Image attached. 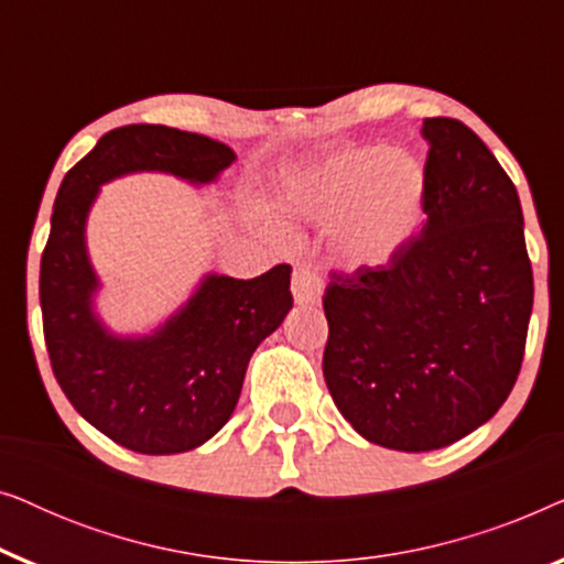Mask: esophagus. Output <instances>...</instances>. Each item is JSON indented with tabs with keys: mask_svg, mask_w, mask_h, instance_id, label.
I'll return each instance as SVG.
<instances>
[{
	"mask_svg": "<svg viewBox=\"0 0 564 564\" xmlns=\"http://www.w3.org/2000/svg\"><path fill=\"white\" fill-rule=\"evenodd\" d=\"M292 295H295L297 305L318 303L323 295L321 274L311 267H297L295 272H292Z\"/></svg>",
	"mask_w": 564,
	"mask_h": 564,
	"instance_id": "esophagus-1",
	"label": "esophagus"
}]
</instances>
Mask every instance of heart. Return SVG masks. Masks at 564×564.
Returning a JSON list of instances; mask_svg holds the SVG:
<instances>
[{
    "label": "heart",
    "instance_id": "heart-1",
    "mask_svg": "<svg viewBox=\"0 0 564 564\" xmlns=\"http://www.w3.org/2000/svg\"><path fill=\"white\" fill-rule=\"evenodd\" d=\"M280 203L292 215L330 226V243L344 264L377 267L419 226L426 172L405 151L351 145L290 174Z\"/></svg>",
    "mask_w": 564,
    "mask_h": 564
}]
</instances>
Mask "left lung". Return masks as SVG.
I'll return each mask as SVG.
<instances>
[{
    "label": "left lung",
    "instance_id": "1",
    "mask_svg": "<svg viewBox=\"0 0 564 564\" xmlns=\"http://www.w3.org/2000/svg\"><path fill=\"white\" fill-rule=\"evenodd\" d=\"M423 226L384 264L330 272L323 377L367 442L431 452L473 434L521 372L534 274L511 176L475 130L426 118Z\"/></svg>",
    "mask_w": 564,
    "mask_h": 564
}]
</instances>
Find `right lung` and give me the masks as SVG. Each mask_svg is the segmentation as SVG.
Here are the masks:
<instances>
[{"mask_svg":"<svg viewBox=\"0 0 564 564\" xmlns=\"http://www.w3.org/2000/svg\"><path fill=\"white\" fill-rule=\"evenodd\" d=\"M234 159L228 145L176 128H115L68 169L53 203L41 259L51 369L91 426L138 454L189 452L226 426L251 354L292 307V267L276 264L253 280L207 276L156 336L115 338L89 307L97 280L84 251V220L99 184L112 176L156 169L210 182Z\"/></svg>","mask_w":564,"mask_h":564,"instance_id":"right-lung-1","label":"right lung"}]
</instances>
